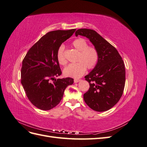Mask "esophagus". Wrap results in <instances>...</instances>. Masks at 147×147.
Masks as SVG:
<instances>
[{
    "label": "esophagus",
    "mask_w": 147,
    "mask_h": 147,
    "mask_svg": "<svg viewBox=\"0 0 147 147\" xmlns=\"http://www.w3.org/2000/svg\"><path fill=\"white\" fill-rule=\"evenodd\" d=\"M80 81H81V80H80V79H75L74 80V83H78Z\"/></svg>",
    "instance_id": "34e87169"
}]
</instances>
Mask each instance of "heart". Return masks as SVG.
Returning <instances> with one entry per match:
<instances>
[{"mask_svg":"<svg viewBox=\"0 0 147 147\" xmlns=\"http://www.w3.org/2000/svg\"><path fill=\"white\" fill-rule=\"evenodd\" d=\"M72 47L79 51L76 61L78 63L70 64L64 69L63 73L66 77L79 78L84 74L86 68L91 69L94 68L98 61V53L96 49L88 46L85 39L78 38L72 43ZM57 59L61 65L67 63L64 56V46L61 45L57 51Z\"/></svg>","mask_w":147,"mask_h":147,"instance_id":"b5f03b06","label":"heart"}]
</instances>
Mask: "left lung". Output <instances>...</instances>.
Returning a JSON list of instances; mask_svg holds the SVG:
<instances>
[{
    "instance_id": "1",
    "label": "left lung",
    "mask_w": 147,
    "mask_h": 147,
    "mask_svg": "<svg viewBox=\"0 0 147 147\" xmlns=\"http://www.w3.org/2000/svg\"><path fill=\"white\" fill-rule=\"evenodd\" d=\"M88 38L98 53L94 68L86 75L90 89L83 94L86 104L93 110L105 112L119 100L125 85V67L119 53L95 30L80 29L75 35Z\"/></svg>"
}]
</instances>
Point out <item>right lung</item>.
Segmentation results:
<instances>
[{
    "mask_svg": "<svg viewBox=\"0 0 147 147\" xmlns=\"http://www.w3.org/2000/svg\"><path fill=\"white\" fill-rule=\"evenodd\" d=\"M75 31L73 29L48 32L29 49L23 61L21 84L29 100L39 109L54 108L63 99L65 88L74 83V79L69 77L55 81L54 79L62 74L57 50Z\"/></svg>",
    "mask_w": 147,
    "mask_h": 147,
    "instance_id": "right-lung-1",
    "label": "right lung"
}]
</instances>
